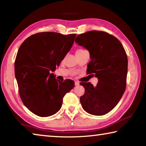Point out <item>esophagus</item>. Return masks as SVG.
<instances>
[{
    "label": "esophagus",
    "instance_id": "esophagus-1",
    "mask_svg": "<svg viewBox=\"0 0 146 146\" xmlns=\"http://www.w3.org/2000/svg\"><path fill=\"white\" fill-rule=\"evenodd\" d=\"M79 84H80V82H79L78 81H75V86H78Z\"/></svg>",
    "mask_w": 146,
    "mask_h": 146
}]
</instances>
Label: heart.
<instances>
[{"instance_id": "b5f03b06", "label": "heart", "mask_w": 146, "mask_h": 146, "mask_svg": "<svg viewBox=\"0 0 146 146\" xmlns=\"http://www.w3.org/2000/svg\"><path fill=\"white\" fill-rule=\"evenodd\" d=\"M81 50H83V49H78L77 51H81Z\"/></svg>"}]
</instances>
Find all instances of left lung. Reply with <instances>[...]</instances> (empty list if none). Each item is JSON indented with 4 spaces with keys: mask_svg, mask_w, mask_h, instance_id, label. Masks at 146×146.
Returning <instances> with one entry per match:
<instances>
[{
    "mask_svg": "<svg viewBox=\"0 0 146 146\" xmlns=\"http://www.w3.org/2000/svg\"><path fill=\"white\" fill-rule=\"evenodd\" d=\"M75 42L87 49L91 61L87 73L98 78L93 86L82 82L84 95L80 100L84 110L91 115L107 114L119 102L126 88L127 57L120 42L108 33L90 31L76 36Z\"/></svg>",
    "mask_w": 146,
    "mask_h": 146,
    "instance_id": "1",
    "label": "left lung"
}]
</instances>
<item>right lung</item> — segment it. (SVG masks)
<instances>
[{"instance_id":"obj_1","label":"right lung","mask_w":146,"mask_h":146,"mask_svg":"<svg viewBox=\"0 0 146 146\" xmlns=\"http://www.w3.org/2000/svg\"><path fill=\"white\" fill-rule=\"evenodd\" d=\"M76 34L41 32L29 36L19 49L15 75L21 100L36 115L47 117L60 110L64 95L75 86L57 80L52 73L72 47Z\"/></svg>"}]
</instances>
